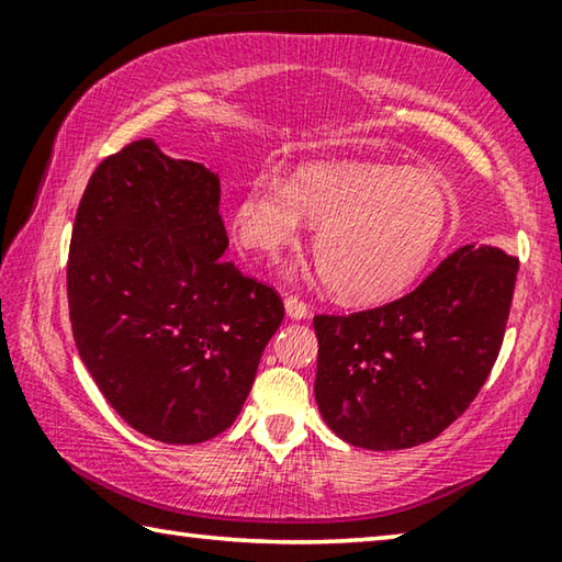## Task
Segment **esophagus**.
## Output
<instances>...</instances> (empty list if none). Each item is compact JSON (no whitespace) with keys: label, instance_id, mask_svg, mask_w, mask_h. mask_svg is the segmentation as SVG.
Wrapping results in <instances>:
<instances>
[{"label":"esophagus","instance_id":"obj_1","mask_svg":"<svg viewBox=\"0 0 562 562\" xmlns=\"http://www.w3.org/2000/svg\"><path fill=\"white\" fill-rule=\"evenodd\" d=\"M284 310H288V315L292 319H304L310 315L307 302H302L297 294H288V297H284Z\"/></svg>","mask_w":562,"mask_h":562}]
</instances>
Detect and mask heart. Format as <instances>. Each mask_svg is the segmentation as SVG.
<instances>
[{
	"label": "heart",
	"instance_id": "heart-1",
	"mask_svg": "<svg viewBox=\"0 0 562 562\" xmlns=\"http://www.w3.org/2000/svg\"><path fill=\"white\" fill-rule=\"evenodd\" d=\"M315 223L317 268L339 300L376 304L414 282L449 231L439 180L374 164H307L284 180L262 170L243 190L233 227L247 250L274 258Z\"/></svg>",
	"mask_w": 562,
	"mask_h": 562
}]
</instances>
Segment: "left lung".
<instances>
[{"label":"left lung","mask_w":562,"mask_h":562,"mask_svg":"<svg viewBox=\"0 0 562 562\" xmlns=\"http://www.w3.org/2000/svg\"><path fill=\"white\" fill-rule=\"evenodd\" d=\"M516 278L518 258L463 245L404 297L317 315L315 396L329 429L369 451L449 429L496 364Z\"/></svg>","instance_id":"obj_1"}]
</instances>
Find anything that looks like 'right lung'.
Returning <instances> with one entry per match:
<instances>
[{
	"mask_svg": "<svg viewBox=\"0 0 562 562\" xmlns=\"http://www.w3.org/2000/svg\"><path fill=\"white\" fill-rule=\"evenodd\" d=\"M221 180L133 140L93 170L66 292L79 357L133 429L201 443L231 426L284 319L274 288L223 260Z\"/></svg>",
	"mask_w": 562,
	"mask_h": 562,
	"instance_id": "1",
	"label": "right lung"
}]
</instances>
